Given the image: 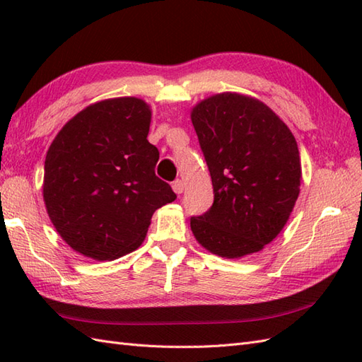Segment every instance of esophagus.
Instances as JSON below:
<instances>
[{"label":"esophagus","instance_id":"esophagus-1","mask_svg":"<svg viewBox=\"0 0 362 362\" xmlns=\"http://www.w3.org/2000/svg\"><path fill=\"white\" fill-rule=\"evenodd\" d=\"M173 189H174V193H177V194H180V193H183V182L182 180H174L173 182Z\"/></svg>","mask_w":362,"mask_h":362}]
</instances>
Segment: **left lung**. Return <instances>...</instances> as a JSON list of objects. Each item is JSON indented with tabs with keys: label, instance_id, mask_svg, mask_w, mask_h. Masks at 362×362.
I'll return each mask as SVG.
<instances>
[{
	"label": "left lung",
	"instance_id": "obj_1",
	"mask_svg": "<svg viewBox=\"0 0 362 362\" xmlns=\"http://www.w3.org/2000/svg\"><path fill=\"white\" fill-rule=\"evenodd\" d=\"M214 201L191 218L196 240L214 255L241 258L281 232L300 193L294 135L258 99L221 93L191 112Z\"/></svg>",
	"mask_w": 362,
	"mask_h": 362
}]
</instances>
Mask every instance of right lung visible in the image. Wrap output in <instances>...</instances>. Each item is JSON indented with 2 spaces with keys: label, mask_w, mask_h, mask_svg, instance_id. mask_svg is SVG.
<instances>
[{
  "label": "right lung",
  "mask_w": 362,
  "mask_h": 362,
  "mask_svg": "<svg viewBox=\"0 0 362 362\" xmlns=\"http://www.w3.org/2000/svg\"><path fill=\"white\" fill-rule=\"evenodd\" d=\"M149 105L113 98L88 105L54 138L45 160L43 199L52 226L76 252L98 261L134 252L153 211L175 201L156 175L148 141Z\"/></svg>",
  "instance_id": "right-lung-1"
}]
</instances>
